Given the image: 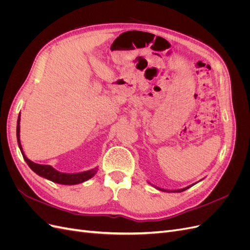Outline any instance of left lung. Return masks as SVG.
<instances>
[{"label": "left lung", "mask_w": 250, "mask_h": 250, "mask_svg": "<svg viewBox=\"0 0 250 250\" xmlns=\"http://www.w3.org/2000/svg\"><path fill=\"white\" fill-rule=\"evenodd\" d=\"M200 181V180H199ZM198 183V181H197ZM197 183H195V184H193V185H190V186H188V187H186V188H178V190H166V188H158V187H156V186H154V185H152V184H150L149 181H148V184L149 185H151L152 187H154L156 190H158V191H162V192H167V193H180V192H184V191H186V190H188V188H191L192 186H194V185H196Z\"/></svg>", "instance_id": "1"}]
</instances>
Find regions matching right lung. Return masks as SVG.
Wrapping results in <instances>:
<instances>
[{
	"instance_id": "right-lung-1",
	"label": "right lung",
	"mask_w": 250,
	"mask_h": 250,
	"mask_svg": "<svg viewBox=\"0 0 250 250\" xmlns=\"http://www.w3.org/2000/svg\"><path fill=\"white\" fill-rule=\"evenodd\" d=\"M20 122H21V113L19 115L18 118V124H17V139H18V144L21 152L22 154V157H24L25 162L30 167L34 173H36L37 175H40L41 177L46 178L48 180L53 181V183L60 184V185H65V186H73V185H78L81 183H84V181L88 180L92 178L95 174L98 171V167L90 169L87 171H83V172H78V173H63V172H59L58 170L54 169L50 165H40L36 164L32 161H30L29 158L25 155L24 150H22L21 140H20Z\"/></svg>"
}]
</instances>
